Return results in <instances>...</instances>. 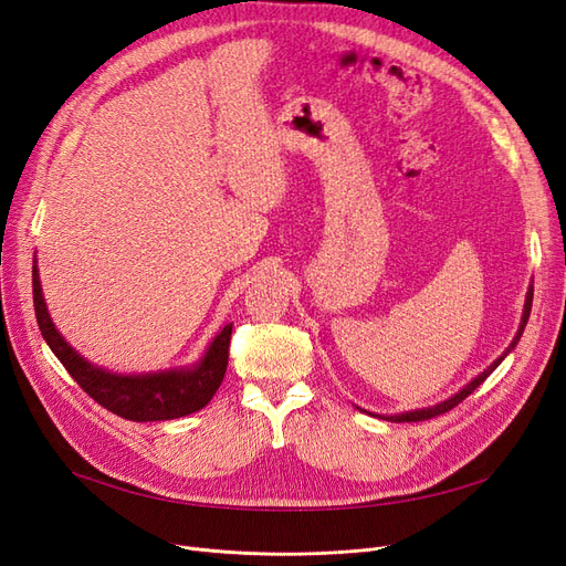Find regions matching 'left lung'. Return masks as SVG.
<instances>
[{"label":"left lung","mask_w":566,"mask_h":566,"mask_svg":"<svg viewBox=\"0 0 566 566\" xmlns=\"http://www.w3.org/2000/svg\"><path fill=\"white\" fill-rule=\"evenodd\" d=\"M531 300H534V287L528 285V290H526V300H524V312H522V323H520V331H517V335L512 337V342H510V347L495 358V361L486 368V370H482L476 375L474 380H470L465 387L462 389H458L453 397H449V399H443V401H439V403H434V406H427V408H416V410H403V413H391V416H378V418H382V420H389V422H420V420H430V418H437V416H441V413H447V410H451V408H455L462 399L465 397H470V394L482 385L489 375L499 368L501 364H503V358L517 347V342H520V337H522V333H524V328H526V321H528V314H531ZM358 408V406H356ZM358 410H364V408H358ZM368 413V410H366ZM373 416V413H370Z\"/></svg>","instance_id":"1"}]
</instances>
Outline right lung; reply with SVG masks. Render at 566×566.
<instances>
[{
    "mask_svg": "<svg viewBox=\"0 0 566 566\" xmlns=\"http://www.w3.org/2000/svg\"><path fill=\"white\" fill-rule=\"evenodd\" d=\"M32 300H35V316L46 339L49 349L56 354L73 380L104 406L111 413L134 420L156 422L191 416L205 408L214 397L229 366V342L233 323H227L205 349L193 366L156 370V373H113L87 361L80 352L67 345L65 337L56 331L49 316L42 295L38 260H32Z\"/></svg>",
    "mask_w": 566,
    "mask_h": 566,
    "instance_id": "1",
    "label": "right lung"
}]
</instances>
